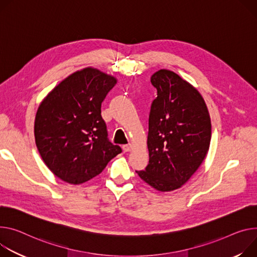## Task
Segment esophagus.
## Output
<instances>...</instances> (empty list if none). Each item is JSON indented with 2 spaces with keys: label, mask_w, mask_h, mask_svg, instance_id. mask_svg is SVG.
<instances>
[{
  "label": "esophagus",
  "mask_w": 257,
  "mask_h": 257,
  "mask_svg": "<svg viewBox=\"0 0 257 257\" xmlns=\"http://www.w3.org/2000/svg\"><path fill=\"white\" fill-rule=\"evenodd\" d=\"M122 149H123V151L126 153V152H130L131 150H132V145H130V144H128V145H124L123 147H122Z\"/></svg>",
  "instance_id": "esophagus-1"
}]
</instances>
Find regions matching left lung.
Listing matches in <instances>:
<instances>
[{
    "label": "left lung",
    "mask_w": 257,
    "mask_h": 257,
    "mask_svg": "<svg viewBox=\"0 0 257 257\" xmlns=\"http://www.w3.org/2000/svg\"><path fill=\"white\" fill-rule=\"evenodd\" d=\"M151 82L157 89L149 116L147 168L136 171L161 192L176 190L190 179L205 159L211 121L200 93L177 74L160 69Z\"/></svg>",
    "instance_id": "1"
}]
</instances>
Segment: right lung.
I'll return each mask as SVG.
<instances>
[{
	"label": "right lung",
	"mask_w": 257,
	"mask_h": 257,
	"mask_svg": "<svg viewBox=\"0 0 257 257\" xmlns=\"http://www.w3.org/2000/svg\"><path fill=\"white\" fill-rule=\"evenodd\" d=\"M115 83L113 77L87 67L63 80L39 106L36 145L45 164L63 181H88L122 153L109 142L101 116V103Z\"/></svg>",
	"instance_id": "right-lung-1"
}]
</instances>
